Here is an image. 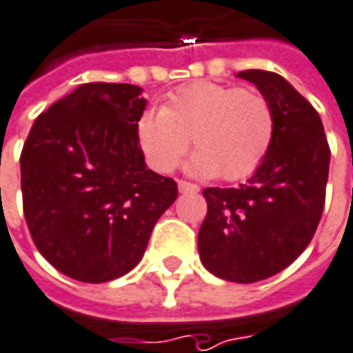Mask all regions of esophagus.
Returning a JSON list of instances; mask_svg holds the SVG:
<instances>
[{"mask_svg": "<svg viewBox=\"0 0 353 353\" xmlns=\"http://www.w3.org/2000/svg\"><path fill=\"white\" fill-rule=\"evenodd\" d=\"M179 190L181 192H198L200 188L196 186V184H192L188 181H179Z\"/></svg>", "mask_w": 353, "mask_h": 353, "instance_id": "esophagus-1", "label": "esophagus"}]
</instances>
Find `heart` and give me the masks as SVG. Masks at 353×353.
<instances>
[{
    "mask_svg": "<svg viewBox=\"0 0 353 353\" xmlns=\"http://www.w3.org/2000/svg\"><path fill=\"white\" fill-rule=\"evenodd\" d=\"M276 115L257 88L198 80L172 90L161 109L138 117L136 140L157 172H171L190 150L188 169L234 182L257 171L271 150Z\"/></svg>",
    "mask_w": 353,
    "mask_h": 353,
    "instance_id": "heart-1",
    "label": "heart"
}]
</instances>
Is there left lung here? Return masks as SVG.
Listing matches in <instances>:
<instances>
[{
	"mask_svg": "<svg viewBox=\"0 0 353 353\" xmlns=\"http://www.w3.org/2000/svg\"><path fill=\"white\" fill-rule=\"evenodd\" d=\"M238 77L271 99L274 140L246 184L203 190L198 250L209 273L248 284L281 273L311 242L325 208L330 148L315 107L281 74L250 69Z\"/></svg>",
	"mask_w": 353,
	"mask_h": 353,
	"instance_id": "1",
	"label": "left lung"
}]
</instances>
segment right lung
Returning a JSON list of instances; mask_svg holds the SVG:
<instances>
[{
  "label": "right lung",
  "instance_id": "right-lung-1",
  "mask_svg": "<svg viewBox=\"0 0 353 353\" xmlns=\"http://www.w3.org/2000/svg\"><path fill=\"white\" fill-rule=\"evenodd\" d=\"M142 88L90 82L34 121L21 153L26 225L38 252L80 283H107L142 259L176 182L145 167L136 140Z\"/></svg>",
  "mask_w": 353,
  "mask_h": 353
}]
</instances>
